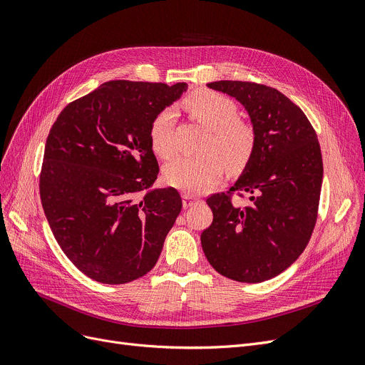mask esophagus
Instances as JSON below:
<instances>
[{"label":"esophagus","instance_id":"obj_1","mask_svg":"<svg viewBox=\"0 0 365 365\" xmlns=\"http://www.w3.org/2000/svg\"><path fill=\"white\" fill-rule=\"evenodd\" d=\"M182 199H184V200H182L184 207H190V206H193V205H196V203L200 202L197 197H195V196H192V195H184Z\"/></svg>","mask_w":365,"mask_h":365}]
</instances>
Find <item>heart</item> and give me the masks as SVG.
I'll return each instance as SVG.
<instances>
[{"label":"heart","mask_w":365,"mask_h":365,"mask_svg":"<svg viewBox=\"0 0 365 365\" xmlns=\"http://www.w3.org/2000/svg\"><path fill=\"white\" fill-rule=\"evenodd\" d=\"M185 108L210 135L200 148L203 154L178 158L165 168L168 184L188 195H200L218 184L225 163L230 169L244 168L255 148V130L247 121L237 118L236 102L214 91H197L185 98ZM172 108L162 110L151 121L150 141L154 153L168 160L177 151L173 141Z\"/></svg>","instance_id":"obj_1"}]
</instances>
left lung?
Listing matches in <instances>:
<instances>
[{
    "mask_svg": "<svg viewBox=\"0 0 365 365\" xmlns=\"http://www.w3.org/2000/svg\"><path fill=\"white\" fill-rule=\"evenodd\" d=\"M207 88L247 108L255 148L229 192L206 199L214 220L200 236L202 248L220 274L264 282L296 262L314 233L324 173L317 132L300 107L269 86L221 80ZM235 192L248 194L250 205H235Z\"/></svg>",
    "mask_w": 365,
    "mask_h": 365,
    "instance_id": "1",
    "label": "left lung"
}]
</instances>
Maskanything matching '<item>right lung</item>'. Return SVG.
Masks as SVG:
<instances>
[{"label":"right lung","instance_id":"add662e5","mask_svg":"<svg viewBox=\"0 0 365 365\" xmlns=\"http://www.w3.org/2000/svg\"><path fill=\"white\" fill-rule=\"evenodd\" d=\"M185 91V83L107 81L69 102L48 132L43 210L69 262L96 282L120 285L148 273L181 212L172 187L136 196L159 175L151 121Z\"/></svg>","mask_w":365,"mask_h":365}]
</instances>
